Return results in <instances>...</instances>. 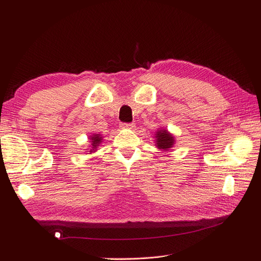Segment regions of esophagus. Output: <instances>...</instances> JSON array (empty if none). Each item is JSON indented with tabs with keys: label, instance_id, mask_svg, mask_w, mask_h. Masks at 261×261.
I'll list each match as a JSON object with an SVG mask.
<instances>
[{
	"label": "esophagus",
	"instance_id": "34e87169",
	"mask_svg": "<svg viewBox=\"0 0 261 261\" xmlns=\"http://www.w3.org/2000/svg\"><path fill=\"white\" fill-rule=\"evenodd\" d=\"M121 127L122 128H134L135 127V125H134L133 123H123V124H121Z\"/></svg>",
	"mask_w": 261,
	"mask_h": 261
}]
</instances>
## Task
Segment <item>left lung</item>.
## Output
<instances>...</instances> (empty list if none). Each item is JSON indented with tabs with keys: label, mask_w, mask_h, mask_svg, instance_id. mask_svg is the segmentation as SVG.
Segmentation results:
<instances>
[{
	"label": "left lung",
	"mask_w": 261,
	"mask_h": 261,
	"mask_svg": "<svg viewBox=\"0 0 261 261\" xmlns=\"http://www.w3.org/2000/svg\"><path fill=\"white\" fill-rule=\"evenodd\" d=\"M174 137H173L172 134H170L167 129H158L155 134V146L158 148L168 151L170 148L174 146Z\"/></svg>",
	"instance_id": "8db88e82"
}]
</instances>
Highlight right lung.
I'll return each instance as SVG.
<instances>
[{
  "mask_svg": "<svg viewBox=\"0 0 261 261\" xmlns=\"http://www.w3.org/2000/svg\"><path fill=\"white\" fill-rule=\"evenodd\" d=\"M90 143H91V149H90V152L94 151V150L97 149V147L102 143V137L99 134H94V135L90 136Z\"/></svg>",
  "mask_w": 261,
  "mask_h": 261,
  "instance_id": "obj_1",
  "label": "right lung"
}]
</instances>
